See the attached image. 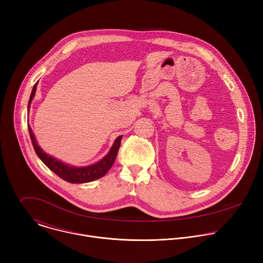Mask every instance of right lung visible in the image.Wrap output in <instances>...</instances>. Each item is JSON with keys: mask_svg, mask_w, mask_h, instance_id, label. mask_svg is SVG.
Masks as SVG:
<instances>
[{"mask_svg": "<svg viewBox=\"0 0 263 263\" xmlns=\"http://www.w3.org/2000/svg\"><path fill=\"white\" fill-rule=\"evenodd\" d=\"M35 91H36V84L33 86V89H32V92H31V96L29 99V103H28V109H29L31 101L35 95ZM28 129H29L33 147L35 149L37 156L42 159V161L53 173H55L58 177H60L61 179L65 180L66 182H69V183H86V182H90V181L97 180V179L105 176L116 161V158L118 156L119 149L121 146V140L123 137V136H119L116 139L114 145H112L109 153L102 160L97 162L96 164H92L89 166H84V167H77V166H71V165L65 164V163L61 162L60 160L46 154L41 148L39 143H37L36 138L32 132V129L30 126H28Z\"/></svg>", "mask_w": 263, "mask_h": 263, "instance_id": "add662e5", "label": "right lung"}]
</instances>
